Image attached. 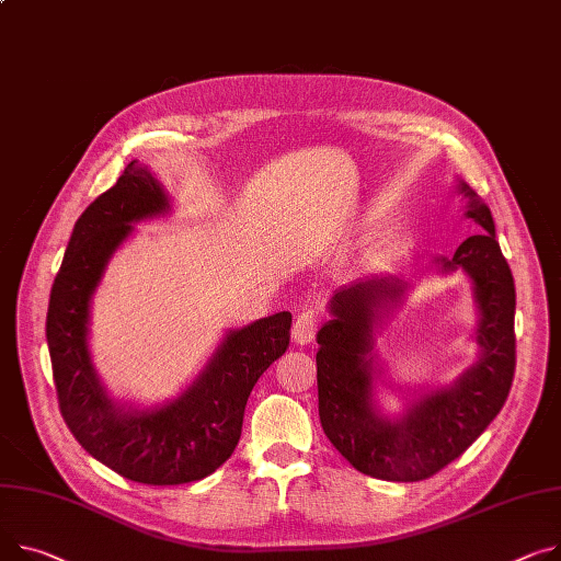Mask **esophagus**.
Here are the masks:
<instances>
[{"label": "esophagus", "mask_w": 561, "mask_h": 561, "mask_svg": "<svg viewBox=\"0 0 561 561\" xmlns=\"http://www.w3.org/2000/svg\"><path fill=\"white\" fill-rule=\"evenodd\" d=\"M316 329H318V320H316V313L313 311H305L295 318L293 322V343L295 345H309L313 343L316 339Z\"/></svg>", "instance_id": "esophagus-1"}]
</instances>
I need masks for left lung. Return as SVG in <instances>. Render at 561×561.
<instances>
[{"instance_id":"left-lung-1","label":"left lung","mask_w":561,"mask_h":561,"mask_svg":"<svg viewBox=\"0 0 561 561\" xmlns=\"http://www.w3.org/2000/svg\"><path fill=\"white\" fill-rule=\"evenodd\" d=\"M458 194L465 216L482 228L460 243L451 259L435 264L444 275L465 271L471 279L478 322L476 363L439 388L401 390L405 405L388 415L377 388L392 383L377 354V335L401 307L410 284L399 275L365 277L343 286L329 300V322L318 331V410L320 424L339 454L360 473L415 482L431 478L488 428L510 394L514 379L516 293L507 261L496 241L490 207L465 180Z\"/></svg>"}]
</instances>
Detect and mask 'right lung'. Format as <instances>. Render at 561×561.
Listing matches in <instances>:
<instances>
[{"instance_id": "add662e5", "label": "right lung", "mask_w": 561, "mask_h": 561, "mask_svg": "<svg viewBox=\"0 0 561 561\" xmlns=\"http://www.w3.org/2000/svg\"><path fill=\"white\" fill-rule=\"evenodd\" d=\"M169 214L164 186L133 160L73 226L47 311L65 424L92 458L144 484L201 480L226 462L239 444L254 383L290 339V313L279 311L228 331L192 386L164 403L144 408L107 392L90 352L92 295L135 222Z\"/></svg>"}]
</instances>
